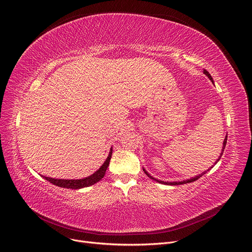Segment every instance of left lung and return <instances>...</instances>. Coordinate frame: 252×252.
<instances>
[{
	"mask_svg": "<svg viewBox=\"0 0 252 252\" xmlns=\"http://www.w3.org/2000/svg\"><path fill=\"white\" fill-rule=\"evenodd\" d=\"M204 74H206L208 77H209V79L214 83V81H213V78H212V76L210 75V73L207 71V70H204ZM226 144H227V136H226V138H225V140H224V143H223V149H222V153H221V155H220V157H219V159H218L217 161H216V163L218 162V161H219L220 160V158L222 157V155H223V153H224V149H225V147H226ZM215 163V164H216ZM214 164V165H215ZM211 168H213V166L211 167ZM210 168V169H211ZM210 169H208V170H210ZM143 170H144V172L147 174V176L148 177H150L151 179H153V180H155V181H157V182H160V183H163V184H168V186H179V184H184V183H189V182H193V181H195L196 179H198L199 177H202L207 171H205V172H203L202 174H200V175H198V176H195V177H193V178H190V179H188V180H183V181H174V182H166V181H162V180H158V179H156V178H154V177H152V176H151L144 168H143Z\"/></svg>",
	"mask_w": 252,
	"mask_h": 252,
	"instance_id": "8db88e82",
	"label": "left lung"
}]
</instances>
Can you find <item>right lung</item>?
Segmentation results:
<instances>
[{
    "mask_svg": "<svg viewBox=\"0 0 252 252\" xmlns=\"http://www.w3.org/2000/svg\"><path fill=\"white\" fill-rule=\"evenodd\" d=\"M111 155H112V148L110 149L109 155H108L107 159L105 160V162L102 164V166L100 167V168L95 173H93L92 175H90L86 178H82V179H55V178H50V177H46V176H43V178L46 179L47 181H49L50 183L55 184V186H58L60 188H64V189H79L93 186V184H95L96 182H98L99 180H101L103 178V176L105 174V171H106L107 167L109 165Z\"/></svg>",
    "mask_w": 252,
    "mask_h": 252,
    "instance_id": "1",
    "label": "right lung"
}]
</instances>
